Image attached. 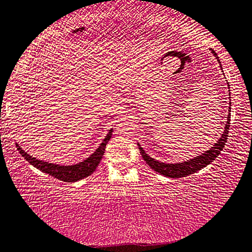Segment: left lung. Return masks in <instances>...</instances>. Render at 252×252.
Listing matches in <instances>:
<instances>
[{
	"mask_svg": "<svg viewBox=\"0 0 252 252\" xmlns=\"http://www.w3.org/2000/svg\"><path fill=\"white\" fill-rule=\"evenodd\" d=\"M211 51H212L213 55L215 56V58L219 61L218 54L215 53L213 49H211ZM219 63L221 65L220 61H219ZM230 111H231V107H230ZM230 117H231V113H229V115H227V122L224 127V132H223V134L221 135V138L219 139V141L215 143L214 147H212L210 150H207L206 153L202 154L201 156L195 157L194 159H189V160L179 162V163H163L149 157V156L143 151L140 145H138L139 149H140V154L142 156V158L145 159V161L151 167V168L160 175H163V176L169 177V178H182V177L189 176V175L196 173V171L204 168V167H206L209 163L215 160V158L221 154V151L223 150V148H224V145L227 140V137H229Z\"/></svg>",
	"mask_w": 252,
	"mask_h": 252,
	"instance_id": "8db88e82",
	"label": "left lung"
}]
</instances>
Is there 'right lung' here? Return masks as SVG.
<instances>
[{
	"label": "right lung",
	"instance_id": "right-lung-1",
	"mask_svg": "<svg viewBox=\"0 0 252 252\" xmlns=\"http://www.w3.org/2000/svg\"><path fill=\"white\" fill-rule=\"evenodd\" d=\"M111 137H112V130H110V132L107 133L104 140H103V142L99 145L97 149L95 150V153L93 155H91L86 160H84L79 163H76V165H73V166H59V165H55V163L41 161L39 160V159L31 157L30 155L25 153L19 145H17V148L19 153L22 155V157L25 158L26 160H28V162H30L33 167H35V168H38L39 170L43 171V173H46L48 175H50V176L59 179V181L66 182V183H73V182L79 181V179H83L87 176H90L91 174H93V171L96 169L99 161H101L103 155H104L106 143L110 141Z\"/></svg>",
	"mask_w": 252,
	"mask_h": 252
}]
</instances>
